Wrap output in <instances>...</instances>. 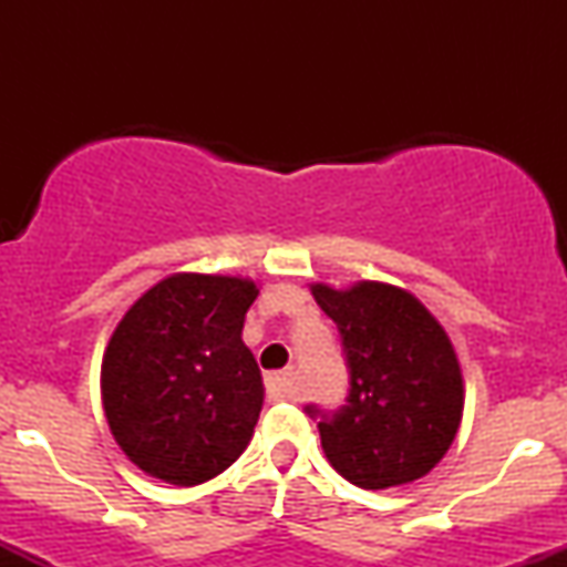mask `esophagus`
I'll return each mask as SVG.
<instances>
[{
  "label": "esophagus",
  "mask_w": 567,
  "mask_h": 567,
  "mask_svg": "<svg viewBox=\"0 0 567 567\" xmlns=\"http://www.w3.org/2000/svg\"><path fill=\"white\" fill-rule=\"evenodd\" d=\"M266 392L277 400H292L296 394V370H279V373L266 375Z\"/></svg>",
  "instance_id": "1"
}]
</instances>
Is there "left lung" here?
<instances>
[{
    "mask_svg": "<svg viewBox=\"0 0 567 567\" xmlns=\"http://www.w3.org/2000/svg\"><path fill=\"white\" fill-rule=\"evenodd\" d=\"M347 360V405L303 410L333 470L365 491L405 485L440 464L458 432L464 383L440 322L410 292L381 282L315 285Z\"/></svg>",
    "mask_w": 567,
    "mask_h": 567,
    "instance_id": "1",
    "label": "left lung"
}]
</instances>
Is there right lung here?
I'll use <instances>...</instances> for the list:
<instances>
[{
  "instance_id": "right-lung-1",
  "label": "right lung",
  "mask_w": 567,
  "mask_h": 567,
  "mask_svg": "<svg viewBox=\"0 0 567 567\" xmlns=\"http://www.w3.org/2000/svg\"><path fill=\"white\" fill-rule=\"evenodd\" d=\"M250 279L175 275L130 306L103 357V410L133 464L199 485L243 455L264 405L243 324Z\"/></svg>"
}]
</instances>
